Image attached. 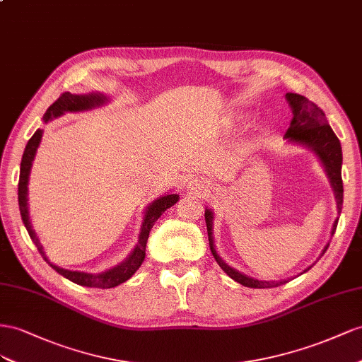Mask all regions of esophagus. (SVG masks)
I'll use <instances>...</instances> for the list:
<instances>
[{
	"instance_id": "esophagus-1",
	"label": "esophagus",
	"mask_w": 362,
	"mask_h": 362,
	"mask_svg": "<svg viewBox=\"0 0 362 362\" xmlns=\"http://www.w3.org/2000/svg\"><path fill=\"white\" fill-rule=\"evenodd\" d=\"M188 188L194 192H204V185L199 179H189L188 180Z\"/></svg>"
}]
</instances>
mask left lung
<instances>
[{"instance_id":"obj_1","label":"left lung","mask_w":362,"mask_h":362,"mask_svg":"<svg viewBox=\"0 0 362 362\" xmlns=\"http://www.w3.org/2000/svg\"><path fill=\"white\" fill-rule=\"evenodd\" d=\"M285 98L293 110V119H291L290 127H288L284 138L286 139V142L293 144V146H302L308 150H311L315 154L320 163L323 165L325 173H326L329 183H330V188H332V191H334L335 200H337V209L339 214L343 208V179H341L343 151H341V144H339V139L337 138L334 130L330 129V126L327 124L325 112L320 109L315 103L309 101L303 95L293 94V92H286ZM214 216L215 215H214L212 209H209V208L204 209V220H206V226H208L211 252L215 257L216 264L221 267V270L227 276L232 277L235 282H238V284H241L244 286H249V288H274V286H281V285L286 284L288 281H291L293 277L282 279V281H259V279L247 276L227 264L215 249ZM337 224H338V218L332 224V230H330V235L335 233ZM327 247H329V243L325 245V249L322 250V255H320L318 257H322L325 255ZM313 265L306 267L300 274L306 273Z\"/></svg>"}]
</instances>
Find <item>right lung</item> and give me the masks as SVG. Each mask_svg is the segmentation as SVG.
<instances>
[{"instance_id": "add662e5", "label": "right lung", "mask_w": 362, "mask_h": 362, "mask_svg": "<svg viewBox=\"0 0 362 362\" xmlns=\"http://www.w3.org/2000/svg\"><path fill=\"white\" fill-rule=\"evenodd\" d=\"M109 97L103 92H86V94H71V92H65L62 94L53 105H51L45 115L42 117V121L47 124L49 121H53L54 118H59L65 113L71 112H85V110H92L95 107H101L105 106L106 103H109ZM42 135L44 130L37 129L35 132V135L30 138V141L27 142L24 154H23V160H21V168H19V183H18V202H19V211H21V218H23V223L25 226V229L30 235V238L35 243V245L37 247L39 253L42 255L44 259L49 264V267L56 270L59 274H62L64 277H66L68 281L74 282L77 285L81 286H89V288H113L118 286L119 284L126 282L127 279H130L133 274L136 273L138 268L141 267V264L146 259V247H147V241H148V235L151 227L154 226L159 220V216L167 211L168 208H171L173 204H175L179 202V195L173 194V192H167L160 195L156 200H153L147 208L146 212H144V218H142V224H141V230L138 235V243L133 247V250L130 252V255L124 259L122 262H119L118 265L109 268V270L100 272V273H86V272H72V270H66V268L57 267L56 264H51L48 256L45 255L44 245L40 244L39 236L36 235L33 226H32V220H30V211H28V180H30V173H32V167H33V160L36 156V151L39 148V144L42 141Z\"/></svg>"}]
</instances>
